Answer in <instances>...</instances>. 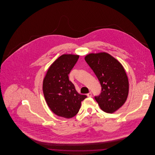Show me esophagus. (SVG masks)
Instances as JSON below:
<instances>
[{
    "label": "esophagus",
    "mask_w": 155,
    "mask_h": 155,
    "mask_svg": "<svg viewBox=\"0 0 155 155\" xmlns=\"http://www.w3.org/2000/svg\"><path fill=\"white\" fill-rule=\"evenodd\" d=\"M87 95L88 97H91V96H92V93L90 92L89 93L87 94Z\"/></svg>",
    "instance_id": "obj_1"
}]
</instances>
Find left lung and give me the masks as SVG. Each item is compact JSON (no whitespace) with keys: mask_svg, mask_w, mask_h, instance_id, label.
Returning <instances> with one entry per match:
<instances>
[{"mask_svg":"<svg viewBox=\"0 0 155 155\" xmlns=\"http://www.w3.org/2000/svg\"><path fill=\"white\" fill-rule=\"evenodd\" d=\"M85 60L100 82L101 93L95 99L104 112L112 113L125 103L128 94V80L123 66L106 53H91Z\"/></svg>","mask_w":155,"mask_h":155,"instance_id":"1","label":"left lung"}]
</instances>
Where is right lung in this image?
<instances>
[{
    "instance_id": "obj_1",
    "label": "right lung",
    "mask_w": 155,
    "mask_h": 155,
    "mask_svg": "<svg viewBox=\"0 0 155 155\" xmlns=\"http://www.w3.org/2000/svg\"><path fill=\"white\" fill-rule=\"evenodd\" d=\"M79 56L63 54L48 69L43 82L46 102L56 115L64 118L75 116L81 102L87 96L78 93L68 74L76 64Z\"/></svg>"
}]
</instances>
